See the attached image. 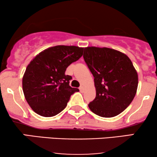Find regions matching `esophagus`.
<instances>
[{
  "label": "esophagus",
  "mask_w": 157,
  "mask_h": 157,
  "mask_svg": "<svg viewBox=\"0 0 157 157\" xmlns=\"http://www.w3.org/2000/svg\"><path fill=\"white\" fill-rule=\"evenodd\" d=\"M79 90H80V91L81 92V93H83V92L84 91V88H83V86H80L79 87Z\"/></svg>",
  "instance_id": "obj_1"
}]
</instances>
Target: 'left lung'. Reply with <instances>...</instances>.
<instances>
[{
    "mask_svg": "<svg viewBox=\"0 0 157 157\" xmlns=\"http://www.w3.org/2000/svg\"><path fill=\"white\" fill-rule=\"evenodd\" d=\"M83 59L96 88L90 110L105 118L119 115L132 103L138 87V74L132 61L115 49L95 46L84 48Z\"/></svg>",
    "mask_w": 157,
    "mask_h": 157,
    "instance_id": "obj_1",
    "label": "left lung"
}]
</instances>
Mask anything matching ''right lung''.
<instances>
[{"label": "right lung", "instance_id": "add662e5", "mask_svg": "<svg viewBox=\"0 0 157 157\" xmlns=\"http://www.w3.org/2000/svg\"><path fill=\"white\" fill-rule=\"evenodd\" d=\"M83 48L56 46L38 53L28 65L22 86L25 100L34 112L44 117L57 115L66 108L71 96L78 89L72 88V77L66 68L82 56Z\"/></svg>", "mask_w": 157, "mask_h": 157}]
</instances>
